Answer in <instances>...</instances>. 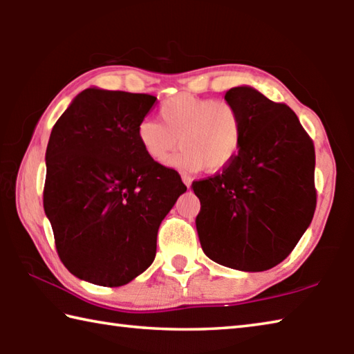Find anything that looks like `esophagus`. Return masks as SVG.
<instances>
[{
    "instance_id": "34e87169",
    "label": "esophagus",
    "mask_w": 354,
    "mask_h": 354,
    "mask_svg": "<svg viewBox=\"0 0 354 354\" xmlns=\"http://www.w3.org/2000/svg\"><path fill=\"white\" fill-rule=\"evenodd\" d=\"M181 178H183V183H184L185 185H187V187H190V184H192V178H190L189 175H185V173H183Z\"/></svg>"
}]
</instances>
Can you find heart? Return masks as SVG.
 Segmentation results:
<instances>
[{
    "mask_svg": "<svg viewBox=\"0 0 354 354\" xmlns=\"http://www.w3.org/2000/svg\"><path fill=\"white\" fill-rule=\"evenodd\" d=\"M160 122L145 118L137 127L143 151L156 164L173 160L184 170L217 171L234 159L243 137V122L239 107L227 100L201 98L179 93L159 107Z\"/></svg>",
    "mask_w": 354,
    "mask_h": 354,
    "instance_id": "1",
    "label": "heart"
}]
</instances>
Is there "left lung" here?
<instances>
[{"label":"left lung","instance_id":"8db88e82","mask_svg":"<svg viewBox=\"0 0 354 354\" xmlns=\"http://www.w3.org/2000/svg\"><path fill=\"white\" fill-rule=\"evenodd\" d=\"M225 100L241 111V149L220 173L192 183L201 209L196 231L207 257L263 272L292 253L317 206L314 142L297 113L251 87Z\"/></svg>","mask_w":354,"mask_h":354}]
</instances>
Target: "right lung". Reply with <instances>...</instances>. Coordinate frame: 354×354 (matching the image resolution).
Listing matches in <instances>:
<instances>
[{
	"mask_svg": "<svg viewBox=\"0 0 354 354\" xmlns=\"http://www.w3.org/2000/svg\"><path fill=\"white\" fill-rule=\"evenodd\" d=\"M154 101L148 93L86 88L53 127L45 214L62 263L88 283L118 287L145 272L160 221L187 190L137 139Z\"/></svg>",
	"mask_w": 354,
	"mask_h": 354,
	"instance_id": "1",
	"label": "right lung"
}]
</instances>
